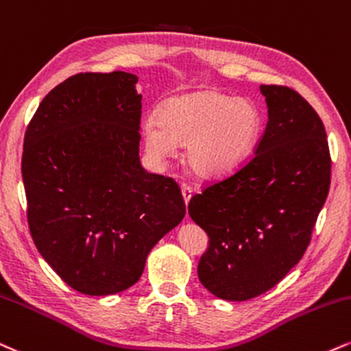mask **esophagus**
I'll use <instances>...</instances> for the list:
<instances>
[{"label":"esophagus","instance_id":"obj_1","mask_svg":"<svg viewBox=\"0 0 351 351\" xmlns=\"http://www.w3.org/2000/svg\"><path fill=\"white\" fill-rule=\"evenodd\" d=\"M181 194H183V199H184V204H189V199H191V196H193V189L189 188V186H186V184H184L183 188H181Z\"/></svg>","mask_w":351,"mask_h":351}]
</instances>
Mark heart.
I'll use <instances>...</instances> for the list:
<instances>
[{
    "instance_id": "1",
    "label": "heart",
    "mask_w": 351,
    "mask_h": 351,
    "mask_svg": "<svg viewBox=\"0 0 351 351\" xmlns=\"http://www.w3.org/2000/svg\"><path fill=\"white\" fill-rule=\"evenodd\" d=\"M263 132V116L248 99L216 90L173 96L158 119L142 122V138L152 158L163 162L186 143L184 158L194 175L219 180L252 157Z\"/></svg>"
}]
</instances>
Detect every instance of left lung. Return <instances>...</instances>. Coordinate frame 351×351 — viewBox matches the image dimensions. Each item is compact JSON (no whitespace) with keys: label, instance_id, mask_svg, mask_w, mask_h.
I'll use <instances>...</instances> for the list:
<instances>
[{"label":"left lung","instance_id":"8db88e82","mask_svg":"<svg viewBox=\"0 0 351 351\" xmlns=\"http://www.w3.org/2000/svg\"><path fill=\"white\" fill-rule=\"evenodd\" d=\"M260 91L268 122L255 155L188 204L209 237L197 276L226 301L267 293L299 263L330 188V152L319 114L288 86L261 84Z\"/></svg>","mask_w":351,"mask_h":351}]
</instances>
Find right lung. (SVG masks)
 Masks as SVG:
<instances>
[{
    "label": "right lung",
    "mask_w": 351,
    "mask_h": 351,
    "mask_svg": "<svg viewBox=\"0 0 351 351\" xmlns=\"http://www.w3.org/2000/svg\"><path fill=\"white\" fill-rule=\"evenodd\" d=\"M137 82L125 71L73 75L42 99L24 135L34 243L88 296L135 285L152 248L186 214L175 180L141 165Z\"/></svg>",
    "instance_id": "add662e5"
}]
</instances>
